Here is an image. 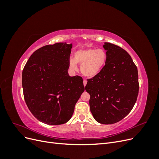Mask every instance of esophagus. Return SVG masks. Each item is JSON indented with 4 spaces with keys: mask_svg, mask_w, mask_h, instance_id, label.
Listing matches in <instances>:
<instances>
[{
    "mask_svg": "<svg viewBox=\"0 0 159 159\" xmlns=\"http://www.w3.org/2000/svg\"><path fill=\"white\" fill-rule=\"evenodd\" d=\"M87 80H84V86H85L86 85V84H87Z\"/></svg>",
    "mask_w": 159,
    "mask_h": 159,
    "instance_id": "1",
    "label": "esophagus"
}]
</instances>
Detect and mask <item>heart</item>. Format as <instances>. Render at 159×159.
<instances>
[{
    "mask_svg": "<svg viewBox=\"0 0 159 159\" xmlns=\"http://www.w3.org/2000/svg\"><path fill=\"white\" fill-rule=\"evenodd\" d=\"M107 54L103 49L85 48L79 50L75 52L74 59H70V68L76 70L78 64H81V72L88 78L98 75L102 70L106 64Z\"/></svg>",
    "mask_w": 159,
    "mask_h": 159,
    "instance_id": "b5f03b06",
    "label": "heart"
}]
</instances>
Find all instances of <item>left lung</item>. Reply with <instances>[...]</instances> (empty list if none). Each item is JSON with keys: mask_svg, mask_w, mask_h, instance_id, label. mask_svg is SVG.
<instances>
[{"mask_svg": "<svg viewBox=\"0 0 159 159\" xmlns=\"http://www.w3.org/2000/svg\"><path fill=\"white\" fill-rule=\"evenodd\" d=\"M107 61L99 73L88 80L90 111L102 124H113L130 113L136 103L138 71L131 56L122 48L105 42Z\"/></svg>", "mask_w": 159, "mask_h": 159, "instance_id": "1", "label": "left lung"}]
</instances>
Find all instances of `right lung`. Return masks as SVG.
<instances>
[{"instance_id": "1", "label": "right lung", "mask_w": 159, "mask_h": 159, "mask_svg": "<svg viewBox=\"0 0 159 159\" xmlns=\"http://www.w3.org/2000/svg\"><path fill=\"white\" fill-rule=\"evenodd\" d=\"M72 44L46 45L36 50L22 71L25 102L38 120L52 125L68 122L85 88L81 76L68 75Z\"/></svg>"}]
</instances>
